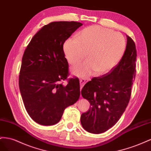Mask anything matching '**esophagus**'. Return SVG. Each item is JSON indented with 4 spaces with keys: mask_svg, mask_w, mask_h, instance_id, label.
I'll return each mask as SVG.
<instances>
[{
    "mask_svg": "<svg viewBox=\"0 0 151 151\" xmlns=\"http://www.w3.org/2000/svg\"><path fill=\"white\" fill-rule=\"evenodd\" d=\"M88 80H90V78H87V79H85V78H81L80 80V86L81 87H83L84 85L87 83V81H88Z\"/></svg>",
    "mask_w": 151,
    "mask_h": 151,
    "instance_id": "obj_1",
    "label": "esophagus"
}]
</instances>
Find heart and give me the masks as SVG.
<instances>
[{
	"instance_id": "heart-1",
	"label": "heart",
	"mask_w": 151,
	"mask_h": 151,
	"mask_svg": "<svg viewBox=\"0 0 151 151\" xmlns=\"http://www.w3.org/2000/svg\"><path fill=\"white\" fill-rule=\"evenodd\" d=\"M127 42L122 34L99 25L81 29L75 38H69L63 45L68 63L75 65L86 57L88 60L72 69L73 74L88 76L95 73L104 74L111 70L122 58Z\"/></svg>"
}]
</instances>
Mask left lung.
<instances>
[{
    "label": "left lung",
    "mask_w": 151,
    "mask_h": 151,
    "mask_svg": "<svg viewBox=\"0 0 151 151\" xmlns=\"http://www.w3.org/2000/svg\"><path fill=\"white\" fill-rule=\"evenodd\" d=\"M127 47L118 64L109 72L94 77L81 90V96L90 104L89 110L81 116L86 131L101 133L118 122L130 99L135 78L137 50L132 38L127 35Z\"/></svg>",
    "instance_id": "left-lung-1"
}]
</instances>
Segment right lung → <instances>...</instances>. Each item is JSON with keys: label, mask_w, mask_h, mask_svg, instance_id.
<instances>
[{"label": "right lung", "mask_w": 151, "mask_h": 151, "mask_svg": "<svg viewBox=\"0 0 151 151\" xmlns=\"http://www.w3.org/2000/svg\"><path fill=\"white\" fill-rule=\"evenodd\" d=\"M82 24L55 21L44 26L26 48L19 76V87L28 114L42 125L58 123L64 111L80 96V81L68 78L64 43ZM67 80L64 86L63 81Z\"/></svg>", "instance_id": "add662e5"}]
</instances>
